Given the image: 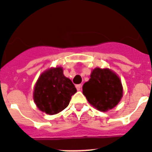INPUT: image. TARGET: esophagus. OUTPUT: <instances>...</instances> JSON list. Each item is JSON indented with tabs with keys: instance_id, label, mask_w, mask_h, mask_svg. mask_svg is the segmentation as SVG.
Here are the masks:
<instances>
[{
	"instance_id": "34e87169",
	"label": "esophagus",
	"mask_w": 152,
	"mask_h": 152,
	"mask_svg": "<svg viewBox=\"0 0 152 152\" xmlns=\"http://www.w3.org/2000/svg\"><path fill=\"white\" fill-rule=\"evenodd\" d=\"M81 86H81V84H78V85H76V90H78V91H79V90H81Z\"/></svg>"
}]
</instances>
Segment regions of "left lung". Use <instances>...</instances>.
Here are the masks:
<instances>
[{"label":"left lung","mask_w":152,"mask_h":152,"mask_svg":"<svg viewBox=\"0 0 152 152\" xmlns=\"http://www.w3.org/2000/svg\"><path fill=\"white\" fill-rule=\"evenodd\" d=\"M83 94L93 107L106 112L118 104L123 96V86L112 70L95 68L89 81L83 86Z\"/></svg>","instance_id":"left-lung-1"}]
</instances>
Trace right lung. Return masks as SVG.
Returning <instances> with one entry per match:
<instances>
[{"label": "right lung", "instance_id": "obj_1", "mask_svg": "<svg viewBox=\"0 0 152 152\" xmlns=\"http://www.w3.org/2000/svg\"><path fill=\"white\" fill-rule=\"evenodd\" d=\"M76 93L74 84L63 75V69L58 66L41 74L35 86L33 98L41 111L53 115L67 107Z\"/></svg>", "mask_w": 152, "mask_h": 152}]
</instances>
